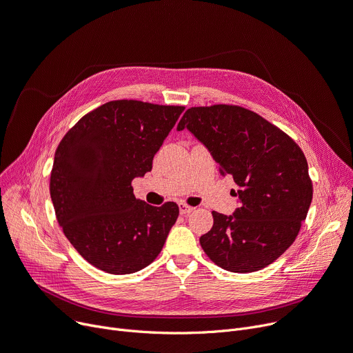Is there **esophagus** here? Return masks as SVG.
Returning <instances> with one entry per match:
<instances>
[{"instance_id": "34e87169", "label": "esophagus", "mask_w": 353, "mask_h": 353, "mask_svg": "<svg viewBox=\"0 0 353 353\" xmlns=\"http://www.w3.org/2000/svg\"><path fill=\"white\" fill-rule=\"evenodd\" d=\"M192 211H194L192 207H190V205H187V204H183V203H179V212H181L182 215L190 214V212H192Z\"/></svg>"}]
</instances>
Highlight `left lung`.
Here are the masks:
<instances>
[{"label":"left lung","instance_id":"obj_1","mask_svg":"<svg viewBox=\"0 0 353 353\" xmlns=\"http://www.w3.org/2000/svg\"><path fill=\"white\" fill-rule=\"evenodd\" d=\"M183 129L239 185L236 211H212L214 225L199 239L205 254L232 273L272 264L296 240L312 203L305 154L283 130L240 106L191 108L178 123L176 130Z\"/></svg>","mask_w":353,"mask_h":353}]
</instances>
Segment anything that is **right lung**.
<instances>
[{"label": "right lung", "instance_id": "obj_1", "mask_svg": "<svg viewBox=\"0 0 353 353\" xmlns=\"http://www.w3.org/2000/svg\"><path fill=\"white\" fill-rule=\"evenodd\" d=\"M183 109L113 100L83 116L61 139L50 176L57 221L100 270L130 274L161 253L179 208L137 199L130 183L152 170Z\"/></svg>", "mask_w": 353, "mask_h": 353}]
</instances>
